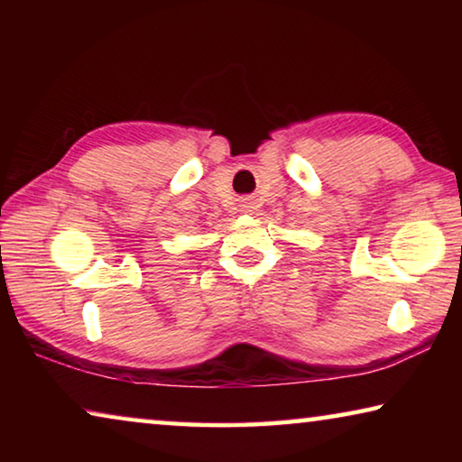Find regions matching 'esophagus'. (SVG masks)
<instances>
[{"instance_id": "34e87169", "label": "esophagus", "mask_w": 462, "mask_h": 462, "mask_svg": "<svg viewBox=\"0 0 462 462\" xmlns=\"http://www.w3.org/2000/svg\"><path fill=\"white\" fill-rule=\"evenodd\" d=\"M248 208H250V206H245V209H248Z\"/></svg>"}]
</instances>
